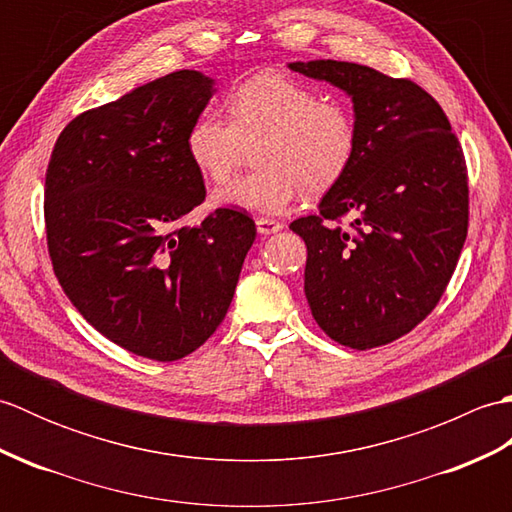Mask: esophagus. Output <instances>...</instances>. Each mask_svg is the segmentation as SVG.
<instances>
[{
  "mask_svg": "<svg viewBox=\"0 0 512 512\" xmlns=\"http://www.w3.org/2000/svg\"><path fill=\"white\" fill-rule=\"evenodd\" d=\"M284 224L277 222V220H270V217H257V233L259 235H273L279 233Z\"/></svg>",
  "mask_w": 512,
  "mask_h": 512,
  "instance_id": "34e87169",
  "label": "esophagus"
}]
</instances>
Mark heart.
Returning <instances> with one entry per match:
<instances>
[{
    "label": "heart",
    "mask_w": 512,
    "mask_h": 512,
    "mask_svg": "<svg viewBox=\"0 0 512 512\" xmlns=\"http://www.w3.org/2000/svg\"><path fill=\"white\" fill-rule=\"evenodd\" d=\"M226 107L228 118L204 114L191 125V162L213 184L231 180L250 149L259 169L217 191L215 204L281 215L303 191L332 189L354 162L358 129L352 107L290 76H250L228 94Z\"/></svg>",
    "instance_id": "1"
}]
</instances>
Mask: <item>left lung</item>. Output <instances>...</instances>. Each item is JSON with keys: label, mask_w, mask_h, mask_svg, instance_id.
Segmentation results:
<instances>
[{"label": "left lung", "mask_w": 512, "mask_h": 512, "mask_svg": "<svg viewBox=\"0 0 512 512\" xmlns=\"http://www.w3.org/2000/svg\"><path fill=\"white\" fill-rule=\"evenodd\" d=\"M292 72L352 99L358 147L319 215L290 224L308 248L303 290L319 328L345 347L400 339L436 308L469 228L462 147L420 85L347 61H295ZM350 214V227L334 225Z\"/></svg>", "instance_id": "left-lung-1"}]
</instances>
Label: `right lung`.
Here are the masks:
<instances>
[{
	"mask_svg": "<svg viewBox=\"0 0 512 512\" xmlns=\"http://www.w3.org/2000/svg\"><path fill=\"white\" fill-rule=\"evenodd\" d=\"M215 81L180 70L138 85L65 125L46 171L54 275L94 330L123 350L178 361L209 339L231 306L255 222L204 202L187 151Z\"/></svg>",
	"mask_w": 512,
	"mask_h": 512,
	"instance_id": "obj_1",
	"label": "right lung"
}]
</instances>
